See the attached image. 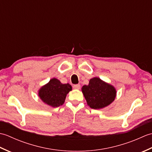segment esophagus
I'll return each instance as SVG.
<instances>
[{"instance_id":"34e87169","label":"esophagus","mask_w":152,"mask_h":152,"mask_svg":"<svg viewBox=\"0 0 152 152\" xmlns=\"http://www.w3.org/2000/svg\"><path fill=\"white\" fill-rule=\"evenodd\" d=\"M73 88L75 89H79L80 88V84H76L73 86Z\"/></svg>"}]
</instances>
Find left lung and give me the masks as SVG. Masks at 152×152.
I'll return each instance as SVG.
<instances>
[{"instance_id":"8db88e82","label":"left lung","mask_w":152,"mask_h":152,"mask_svg":"<svg viewBox=\"0 0 152 152\" xmlns=\"http://www.w3.org/2000/svg\"><path fill=\"white\" fill-rule=\"evenodd\" d=\"M82 89L88 104L93 109L108 106L114 101L116 95L114 87L96 77L90 80L89 85L83 86Z\"/></svg>"}]
</instances>
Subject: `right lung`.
Here are the masks:
<instances>
[{
    "instance_id": "obj_1",
    "label": "right lung",
    "mask_w": 152,
    "mask_h": 152,
    "mask_svg": "<svg viewBox=\"0 0 152 152\" xmlns=\"http://www.w3.org/2000/svg\"><path fill=\"white\" fill-rule=\"evenodd\" d=\"M71 90L72 87L69 83L63 84L59 80L53 78L41 88L38 94L46 104L52 107H58L63 104L66 95Z\"/></svg>"
}]
</instances>
